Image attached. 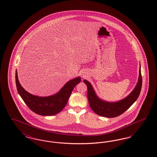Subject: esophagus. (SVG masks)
Here are the masks:
<instances>
[{"mask_svg": "<svg viewBox=\"0 0 157 157\" xmlns=\"http://www.w3.org/2000/svg\"><path fill=\"white\" fill-rule=\"evenodd\" d=\"M82 76H83V78H85V75H84V74H82Z\"/></svg>", "mask_w": 157, "mask_h": 157, "instance_id": "esophagus-1", "label": "esophagus"}]
</instances>
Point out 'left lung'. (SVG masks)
I'll return each instance as SVG.
<instances>
[{
    "instance_id": "obj_1",
    "label": "left lung",
    "mask_w": 157,
    "mask_h": 157,
    "mask_svg": "<svg viewBox=\"0 0 157 157\" xmlns=\"http://www.w3.org/2000/svg\"><path fill=\"white\" fill-rule=\"evenodd\" d=\"M142 81L140 65L138 79L134 89L127 97L120 101L108 102L98 96L92 84L88 81H83L88 88L87 94L90 107L98 115L107 118H114L119 116L126 111L134 103L140 95L142 87Z\"/></svg>"
}]
</instances>
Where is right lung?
Masks as SVG:
<instances>
[{
    "label": "right lung",
    "mask_w": 157,
    "mask_h": 157,
    "mask_svg": "<svg viewBox=\"0 0 157 157\" xmlns=\"http://www.w3.org/2000/svg\"><path fill=\"white\" fill-rule=\"evenodd\" d=\"M15 79L17 92L25 103L33 112L43 116L54 115L60 112L67 104L72 90L81 81L80 76L75 78L67 82L55 94L39 97L31 94L23 88L18 79L17 70Z\"/></svg>",
    "instance_id": "add662e5"
}]
</instances>
